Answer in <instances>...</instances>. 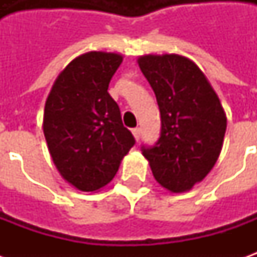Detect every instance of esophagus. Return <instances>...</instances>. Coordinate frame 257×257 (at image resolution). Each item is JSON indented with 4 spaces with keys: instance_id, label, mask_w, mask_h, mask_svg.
Masks as SVG:
<instances>
[{
    "instance_id": "obj_1",
    "label": "esophagus",
    "mask_w": 257,
    "mask_h": 257,
    "mask_svg": "<svg viewBox=\"0 0 257 257\" xmlns=\"http://www.w3.org/2000/svg\"><path fill=\"white\" fill-rule=\"evenodd\" d=\"M132 134H134L135 139L139 140L140 139V134H142V129H140V128H134V129H132Z\"/></svg>"
}]
</instances>
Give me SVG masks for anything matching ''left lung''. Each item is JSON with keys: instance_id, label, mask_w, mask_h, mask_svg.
Here are the masks:
<instances>
[{"instance_id": "1", "label": "left lung", "mask_w": 257, "mask_h": 257, "mask_svg": "<svg viewBox=\"0 0 257 257\" xmlns=\"http://www.w3.org/2000/svg\"><path fill=\"white\" fill-rule=\"evenodd\" d=\"M154 90L161 132L142 154L162 187L183 193L201 182L219 158L227 118L204 73L179 55H147L138 60Z\"/></svg>"}]
</instances>
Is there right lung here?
Masks as SVG:
<instances>
[{
  "label": "right lung",
  "instance_id": "right-lung-1",
  "mask_svg": "<svg viewBox=\"0 0 257 257\" xmlns=\"http://www.w3.org/2000/svg\"><path fill=\"white\" fill-rule=\"evenodd\" d=\"M121 62L118 53L81 55L60 73L45 103L44 135L53 164L81 191L110 183L135 145L107 92Z\"/></svg>",
  "mask_w": 257,
  "mask_h": 257
}]
</instances>
